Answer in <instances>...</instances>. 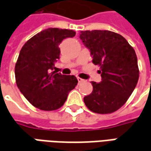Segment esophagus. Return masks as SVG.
<instances>
[{"mask_svg":"<svg viewBox=\"0 0 151 151\" xmlns=\"http://www.w3.org/2000/svg\"><path fill=\"white\" fill-rule=\"evenodd\" d=\"M77 80H78V82H79V83H81V82H83V81H84V80H83V79H81V78H80V77H77Z\"/></svg>","mask_w":151,"mask_h":151,"instance_id":"esophagus-1","label":"esophagus"}]
</instances>
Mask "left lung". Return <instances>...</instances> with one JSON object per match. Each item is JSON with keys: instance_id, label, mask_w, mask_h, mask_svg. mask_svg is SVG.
Segmentation results:
<instances>
[{"instance_id": "8db88e82", "label": "left lung", "mask_w": 151, "mask_h": 151, "mask_svg": "<svg viewBox=\"0 0 151 151\" xmlns=\"http://www.w3.org/2000/svg\"><path fill=\"white\" fill-rule=\"evenodd\" d=\"M80 38L100 67L101 81H92L93 92L84 101L91 111L109 114L117 111L132 94L139 78L137 58L124 37L111 31H82Z\"/></svg>"}]
</instances>
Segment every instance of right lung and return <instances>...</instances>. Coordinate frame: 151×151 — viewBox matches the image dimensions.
Listing matches in <instances>:
<instances>
[{"label": "right lung", "mask_w": 151, "mask_h": 151, "mask_svg": "<svg viewBox=\"0 0 151 151\" xmlns=\"http://www.w3.org/2000/svg\"><path fill=\"white\" fill-rule=\"evenodd\" d=\"M75 36L72 30L48 28L28 40L20 50L14 69L16 84L35 107L42 111L60 108L76 86L75 76L51 72L59 59L61 42Z\"/></svg>", "instance_id": "add662e5"}]
</instances>
